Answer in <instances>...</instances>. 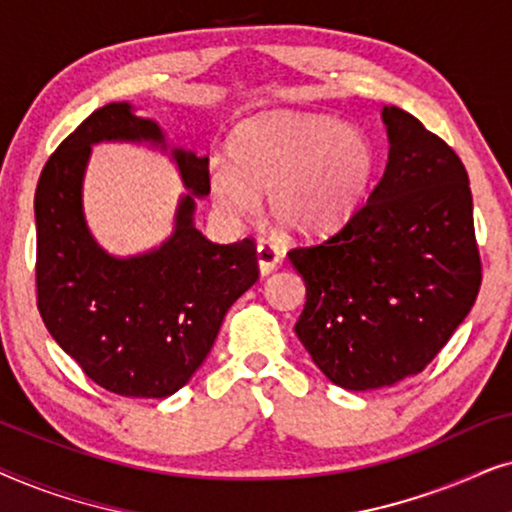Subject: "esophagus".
<instances>
[{"label": "esophagus", "instance_id": "esophagus-1", "mask_svg": "<svg viewBox=\"0 0 512 512\" xmlns=\"http://www.w3.org/2000/svg\"><path fill=\"white\" fill-rule=\"evenodd\" d=\"M256 261L261 275H270V272L279 265V261H282V254H279L277 247H272L270 242H261L256 247Z\"/></svg>", "mask_w": 512, "mask_h": 512}]
</instances>
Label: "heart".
Listing matches in <instances>:
<instances>
[{"mask_svg": "<svg viewBox=\"0 0 512 512\" xmlns=\"http://www.w3.org/2000/svg\"><path fill=\"white\" fill-rule=\"evenodd\" d=\"M228 160L209 170L214 205L228 219L256 214L268 195L275 226L289 237H324L359 212L375 177V151L354 125L331 116L265 111L228 137Z\"/></svg>", "mask_w": 512, "mask_h": 512, "instance_id": "b5f03b06", "label": "heart"}]
</instances>
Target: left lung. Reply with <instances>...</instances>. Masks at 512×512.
Masks as SVG:
<instances>
[{
	"label": "left lung",
	"instance_id": "obj_1",
	"mask_svg": "<svg viewBox=\"0 0 512 512\" xmlns=\"http://www.w3.org/2000/svg\"><path fill=\"white\" fill-rule=\"evenodd\" d=\"M382 123L389 158L366 205L326 242L289 251L307 291L298 340L349 391L422 373L482 279L464 163L408 111L384 107Z\"/></svg>",
	"mask_w": 512,
	"mask_h": 512
}]
</instances>
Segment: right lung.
Returning a JSON list of instances; mask_svg holds the SVG:
<instances>
[{
  "mask_svg": "<svg viewBox=\"0 0 512 512\" xmlns=\"http://www.w3.org/2000/svg\"><path fill=\"white\" fill-rule=\"evenodd\" d=\"M102 141L167 152L187 188L171 237L144 255H109L87 228L82 179L92 146ZM207 167V156L167 144L163 128L130 102H111L55 149L39 177L41 319L83 373L118 396L167 398L184 387L230 305L258 279L254 240L216 244L195 228V202L209 195Z\"/></svg>",
  "mask_w": 512,
  "mask_h": 512,
  "instance_id": "1",
  "label": "right lung"
}]
</instances>
